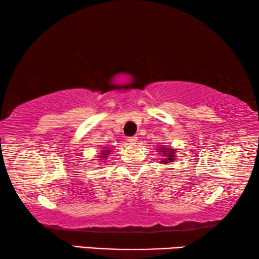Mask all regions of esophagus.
I'll list each match as a JSON object with an SVG mask.
<instances>
[{"label": "esophagus", "instance_id": "obj_1", "mask_svg": "<svg viewBox=\"0 0 259 259\" xmlns=\"http://www.w3.org/2000/svg\"><path fill=\"white\" fill-rule=\"evenodd\" d=\"M128 140H129V143L131 144V145H136V144H137V142H138V137L133 136V137H129Z\"/></svg>", "mask_w": 259, "mask_h": 259}]
</instances>
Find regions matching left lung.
<instances>
[{"mask_svg":"<svg viewBox=\"0 0 259 259\" xmlns=\"http://www.w3.org/2000/svg\"><path fill=\"white\" fill-rule=\"evenodd\" d=\"M157 152L162 153L163 155V159H161V163L163 164H168L169 162H174V160L176 159V150L174 147H165L164 145H160L156 148Z\"/></svg>","mask_w":259,"mask_h":259,"instance_id":"1","label":"left lung"}]
</instances>
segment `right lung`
Wrapping results in <instances>:
<instances>
[{
    "instance_id": "1",
    "label": "right lung",
    "mask_w": 259,
    "mask_h": 259,
    "mask_svg": "<svg viewBox=\"0 0 259 259\" xmlns=\"http://www.w3.org/2000/svg\"><path fill=\"white\" fill-rule=\"evenodd\" d=\"M111 148H113V147H105L104 150H103L102 152H100V155L98 156V157H99L98 160H99L100 162H102V163H104V162L106 161V159L108 157V155L111 154V152H112Z\"/></svg>"
}]
</instances>
